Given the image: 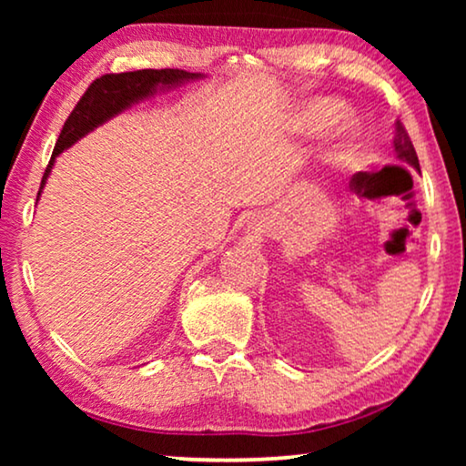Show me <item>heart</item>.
<instances>
[{"instance_id":"1","label":"heart","mask_w":466,"mask_h":466,"mask_svg":"<svg viewBox=\"0 0 466 466\" xmlns=\"http://www.w3.org/2000/svg\"><path fill=\"white\" fill-rule=\"evenodd\" d=\"M335 114H337L335 101L318 99V101H311V104L303 107L299 123H301L303 129L316 131V129H322V127H327L330 120L335 118ZM350 129H352V123H350V120H343L339 129H337V136H348Z\"/></svg>"}]
</instances>
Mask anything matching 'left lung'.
Returning a JSON list of instances; mask_svg holds the SVG:
<instances>
[{
    "instance_id": "8db88e82",
    "label": "left lung",
    "mask_w": 466,
    "mask_h": 466,
    "mask_svg": "<svg viewBox=\"0 0 466 466\" xmlns=\"http://www.w3.org/2000/svg\"><path fill=\"white\" fill-rule=\"evenodd\" d=\"M394 131H397V133H394V152H397V157L403 163L411 165L413 169L420 171V161H418L416 148H413V144H411L410 136H407L405 127L400 125L399 120H397V125H394Z\"/></svg>"
}]
</instances>
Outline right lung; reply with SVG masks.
Masks as SVG:
<instances>
[{
	"instance_id": "add662e5",
	"label": "right lung",
	"mask_w": 466,
	"mask_h": 466,
	"mask_svg": "<svg viewBox=\"0 0 466 466\" xmlns=\"http://www.w3.org/2000/svg\"><path fill=\"white\" fill-rule=\"evenodd\" d=\"M206 78L203 74L184 72V69H137V72L125 74H106L93 82L82 95L78 106L69 114L66 125L59 133L56 146L50 157V163L42 176L40 190H37V199H40L44 184H46L50 171H53L55 158L74 146L86 133L97 129L106 120H110L116 114L125 112L137 101L148 99L158 91H169L180 85H187L190 80Z\"/></svg>"
}]
</instances>
